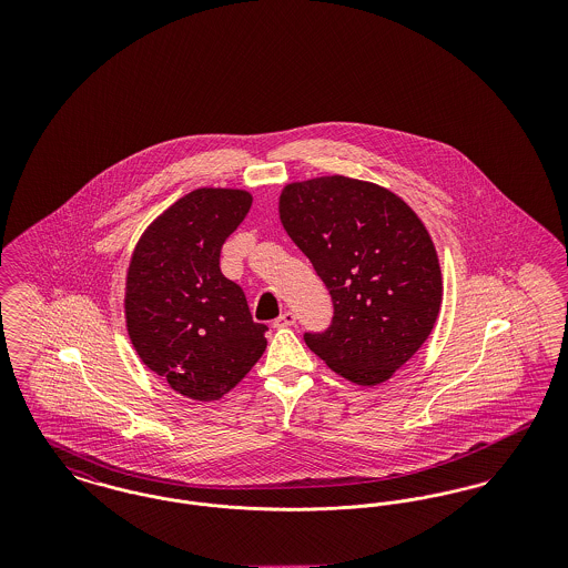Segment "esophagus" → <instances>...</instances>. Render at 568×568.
Here are the masks:
<instances>
[{"mask_svg": "<svg viewBox=\"0 0 568 568\" xmlns=\"http://www.w3.org/2000/svg\"><path fill=\"white\" fill-rule=\"evenodd\" d=\"M296 324V315L292 311H285L281 313L276 320H274V327H290V325Z\"/></svg>", "mask_w": 568, "mask_h": 568, "instance_id": "34e87169", "label": "esophagus"}]
</instances>
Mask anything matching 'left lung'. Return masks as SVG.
Here are the masks:
<instances>
[{"instance_id": "1", "label": "left lung", "mask_w": 568, "mask_h": 568, "mask_svg": "<svg viewBox=\"0 0 568 568\" xmlns=\"http://www.w3.org/2000/svg\"><path fill=\"white\" fill-rule=\"evenodd\" d=\"M285 232L324 281L334 317L304 343L341 377L378 385L426 343L443 302L433 239L396 193L349 176L281 191Z\"/></svg>"}]
</instances>
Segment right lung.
Listing matches in <instances>:
<instances>
[{"label": "right lung", "mask_w": 568, "mask_h": 568, "mask_svg": "<svg viewBox=\"0 0 568 568\" xmlns=\"http://www.w3.org/2000/svg\"><path fill=\"white\" fill-rule=\"evenodd\" d=\"M251 202L243 190L191 191L144 230L128 268L135 353L191 400H219L266 352L268 327L253 322L241 285L219 268L221 246Z\"/></svg>", "instance_id": "right-lung-1"}]
</instances>
